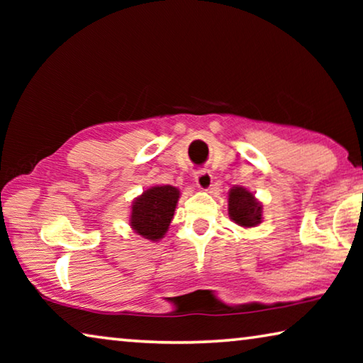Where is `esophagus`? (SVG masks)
Returning a JSON list of instances; mask_svg holds the SVG:
<instances>
[{"mask_svg":"<svg viewBox=\"0 0 363 363\" xmlns=\"http://www.w3.org/2000/svg\"><path fill=\"white\" fill-rule=\"evenodd\" d=\"M195 184L196 187L201 189V190H208L213 186V176L210 171L206 169H200L195 173Z\"/></svg>","mask_w":363,"mask_h":363,"instance_id":"34e87169","label":"esophagus"}]
</instances>
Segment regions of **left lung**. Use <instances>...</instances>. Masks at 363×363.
<instances>
[{
    "instance_id": "1",
    "label": "left lung",
    "mask_w": 363,
    "mask_h": 363,
    "mask_svg": "<svg viewBox=\"0 0 363 363\" xmlns=\"http://www.w3.org/2000/svg\"><path fill=\"white\" fill-rule=\"evenodd\" d=\"M229 216L242 227H256L261 223L262 205L245 187H232L229 192Z\"/></svg>"
}]
</instances>
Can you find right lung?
Instances as JSON below:
<instances>
[{"instance_id":"right-lung-1","label":"right lung","mask_w":363,"mask_h":363,"mask_svg":"<svg viewBox=\"0 0 363 363\" xmlns=\"http://www.w3.org/2000/svg\"><path fill=\"white\" fill-rule=\"evenodd\" d=\"M179 200V190L173 186H155L133 201L130 224L147 240L158 242L167 233Z\"/></svg>"}]
</instances>
